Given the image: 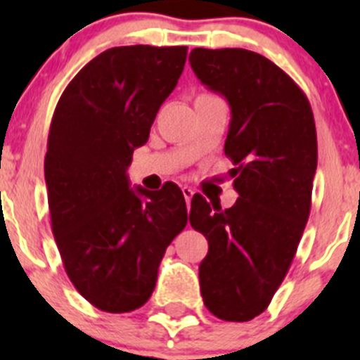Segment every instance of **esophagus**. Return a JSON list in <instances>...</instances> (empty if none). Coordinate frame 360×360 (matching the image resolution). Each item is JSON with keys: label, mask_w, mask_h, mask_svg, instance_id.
<instances>
[{"label": "esophagus", "mask_w": 360, "mask_h": 360, "mask_svg": "<svg viewBox=\"0 0 360 360\" xmlns=\"http://www.w3.org/2000/svg\"><path fill=\"white\" fill-rule=\"evenodd\" d=\"M182 193H184V198H186V202H187V205H189V202H191V198H193V195H195V191L191 189V187H187V186H184L182 187Z\"/></svg>", "instance_id": "1"}]
</instances>
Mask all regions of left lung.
Masks as SVG:
<instances>
[{
	"label": "left lung",
	"mask_w": 360,
	"mask_h": 360,
	"mask_svg": "<svg viewBox=\"0 0 360 360\" xmlns=\"http://www.w3.org/2000/svg\"><path fill=\"white\" fill-rule=\"evenodd\" d=\"M189 63L231 106L224 149L240 195L229 209L193 196L189 221L209 241L200 290L211 314L243 323L266 310L303 236L317 169L316 122L303 90L259 53L195 49Z\"/></svg>",
	"instance_id": "left-lung-1"
}]
</instances>
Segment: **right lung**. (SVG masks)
Returning <instances> with one entry per match:
<instances>
[{
  "mask_svg": "<svg viewBox=\"0 0 360 360\" xmlns=\"http://www.w3.org/2000/svg\"><path fill=\"white\" fill-rule=\"evenodd\" d=\"M186 59L187 46L110 49L70 81L53 111L44 157L52 232L70 281L98 310L141 308L187 225L176 184L133 189L126 173Z\"/></svg>",
  "mask_w": 360,
  "mask_h": 360,
  "instance_id": "1",
  "label": "right lung"
}]
</instances>
